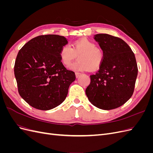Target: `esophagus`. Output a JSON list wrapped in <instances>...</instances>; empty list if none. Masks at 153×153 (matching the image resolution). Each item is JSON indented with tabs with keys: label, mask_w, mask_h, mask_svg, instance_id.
<instances>
[{
	"label": "esophagus",
	"mask_w": 153,
	"mask_h": 153,
	"mask_svg": "<svg viewBox=\"0 0 153 153\" xmlns=\"http://www.w3.org/2000/svg\"><path fill=\"white\" fill-rule=\"evenodd\" d=\"M81 74H82V73H80L76 72V73H75V76H76V78H78V76H80L81 75Z\"/></svg>",
	"instance_id": "esophagus-1"
}]
</instances>
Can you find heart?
Listing matches in <instances>:
<instances>
[{"instance_id":"heart-1","label":"heart","mask_w":153,"mask_h":153,"mask_svg":"<svg viewBox=\"0 0 153 153\" xmlns=\"http://www.w3.org/2000/svg\"><path fill=\"white\" fill-rule=\"evenodd\" d=\"M77 55H79L78 61L71 66L74 71H85L91 68L95 70L100 66L103 57L101 50L87 39L74 41L73 48L69 45H64L59 52L60 60L65 67L70 66Z\"/></svg>"}]
</instances>
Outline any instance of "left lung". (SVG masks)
I'll return each instance as SVG.
<instances>
[{
	"mask_svg": "<svg viewBox=\"0 0 153 153\" xmlns=\"http://www.w3.org/2000/svg\"><path fill=\"white\" fill-rule=\"evenodd\" d=\"M103 52L99 70L90 75L85 89L90 102L102 110L117 108L131 98L138 67L135 55L122 39L107 34L94 36Z\"/></svg>",
	"mask_w": 153,
	"mask_h": 153,
	"instance_id": "left-lung-1",
	"label": "left lung"
}]
</instances>
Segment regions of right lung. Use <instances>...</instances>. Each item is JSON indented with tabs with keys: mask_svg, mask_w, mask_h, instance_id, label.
Here are the masks:
<instances>
[{
	"mask_svg": "<svg viewBox=\"0 0 153 153\" xmlns=\"http://www.w3.org/2000/svg\"><path fill=\"white\" fill-rule=\"evenodd\" d=\"M68 43L64 36L41 35L18 53L14 66L18 93L32 107L52 109L66 99L75 74L61 63L59 52Z\"/></svg>",
	"mask_w": 153,
	"mask_h": 153,
	"instance_id": "obj_1",
	"label": "right lung"
}]
</instances>
